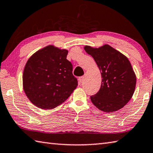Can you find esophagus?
I'll return each instance as SVG.
<instances>
[{"label": "esophagus", "mask_w": 153, "mask_h": 153, "mask_svg": "<svg viewBox=\"0 0 153 153\" xmlns=\"http://www.w3.org/2000/svg\"><path fill=\"white\" fill-rule=\"evenodd\" d=\"M84 76L79 77V78H78V82H79V84H82V83L83 82V81H84Z\"/></svg>", "instance_id": "obj_1"}]
</instances>
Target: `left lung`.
<instances>
[{
  "label": "left lung",
  "mask_w": 153,
  "mask_h": 153,
  "mask_svg": "<svg viewBox=\"0 0 153 153\" xmlns=\"http://www.w3.org/2000/svg\"><path fill=\"white\" fill-rule=\"evenodd\" d=\"M84 49L95 60L102 78L98 92L90 96L91 102L105 112L121 109L131 99L137 83L128 59L109 45L98 48L86 45Z\"/></svg>",
  "instance_id": "obj_1"
}]
</instances>
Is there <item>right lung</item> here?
<instances>
[{
  "instance_id": "obj_1",
  "label": "right lung",
  "mask_w": 153,
  "mask_h": 153,
  "mask_svg": "<svg viewBox=\"0 0 153 153\" xmlns=\"http://www.w3.org/2000/svg\"><path fill=\"white\" fill-rule=\"evenodd\" d=\"M68 51L48 45L35 52L27 62L23 75V90L36 106L50 110L62 104L77 86Z\"/></svg>"
}]
</instances>
